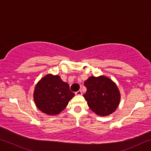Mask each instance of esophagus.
Segmentation results:
<instances>
[{
  "mask_svg": "<svg viewBox=\"0 0 151 151\" xmlns=\"http://www.w3.org/2000/svg\"><path fill=\"white\" fill-rule=\"evenodd\" d=\"M82 94H83V93H82L81 90H79V91H78L77 92H76V93H75L76 95H81Z\"/></svg>",
  "mask_w": 151,
  "mask_h": 151,
  "instance_id": "obj_1",
  "label": "esophagus"
}]
</instances>
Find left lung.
Instances as JSON below:
<instances>
[{"label":"left lung","instance_id":"obj_1","mask_svg":"<svg viewBox=\"0 0 151 151\" xmlns=\"http://www.w3.org/2000/svg\"><path fill=\"white\" fill-rule=\"evenodd\" d=\"M84 85L86 92L83 96L92 111L99 116H107L118 107L121 94L116 84L105 76H91Z\"/></svg>","mask_w":151,"mask_h":151}]
</instances>
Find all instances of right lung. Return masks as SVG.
I'll return each instance as SVG.
<instances>
[{
    "instance_id": "right-lung-1",
    "label": "right lung",
    "mask_w": 151,
    "mask_h": 151,
    "mask_svg": "<svg viewBox=\"0 0 151 151\" xmlns=\"http://www.w3.org/2000/svg\"><path fill=\"white\" fill-rule=\"evenodd\" d=\"M33 96L40 111L48 115H57L66 108L75 93L59 76L48 74L38 82Z\"/></svg>"
}]
</instances>
